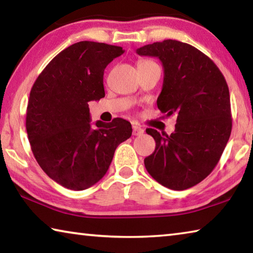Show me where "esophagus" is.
I'll use <instances>...</instances> for the list:
<instances>
[{
	"label": "esophagus",
	"mask_w": 253,
	"mask_h": 253,
	"mask_svg": "<svg viewBox=\"0 0 253 253\" xmlns=\"http://www.w3.org/2000/svg\"><path fill=\"white\" fill-rule=\"evenodd\" d=\"M144 134V129L138 125L132 126V135L134 136H142Z\"/></svg>",
	"instance_id": "1"
}]
</instances>
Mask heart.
<instances>
[{"mask_svg": "<svg viewBox=\"0 0 253 253\" xmlns=\"http://www.w3.org/2000/svg\"><path fill=\"white\" fill-rule=\"evenodd\" d=\"M149 62H151V61H147V60H144V61H140L139 62V65H146V63H149ZM138 65V66H139Z\"/></svg>", "mask_w": 253, "mask_h": 253, "instance_id": "1", "label": "heart"}]
</instances>
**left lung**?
<instances>
[{
    "label": "left lung",
    "mask_w": 253,
    "mask_h": 253,
    "mask_svg": "<svg viewBox=\"0 0 253 253\" xmlns=\"http://www.w3.org/2000/svg\"><path fill=\"white\" fill-rule=\"evenodd\" d=\"M136 53L161 60L164 81L157 107L166 116H176L170 135L146 129L156 147L144 160L145 168L163 186L186 190L212 172L230 138L228 84L211 59L184 42H154Z\"/></svg>",
    "instance_id": "8db88e82"
}]
</instances>
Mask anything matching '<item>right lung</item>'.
Here are the masks:
<instances>
[{
	"label": "right lung",
	"instance_id": "right-lung-1",
	"mask_svg": "<svg viewBox=\"0 0 253 253\" xmlns=\"http://www.w3.org/2000/svg\"><path fill=\"white\" fill-rule=\"evenodd\" d=\"M125 50L80 41L51 60L30 92L27 132L43 172L63 187L83 191L104 177L121 143L131 136L123 118L90 124L88 102L105 97L104 71Z\"/></svg>",
	"mask_w": 253,
	"mask_h": 253
}]
</instances>
